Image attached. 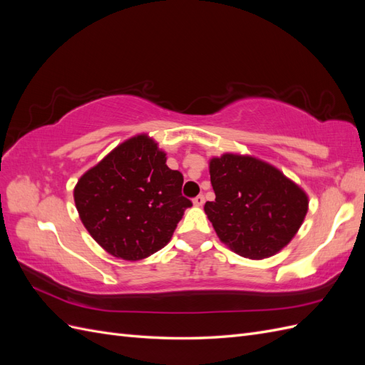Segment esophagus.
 Here are the masks:
<instances>
[{
  "label": "esophagus",
  "instance_id": "34e87169",
  "mask_svg": "<svg viewBox=\"0 0 365 365\" xmlns=\"http://www.w3.org/2000/svg\"><path fill=\"white\" fill-rule=\"evenodd\" d=\"M204 202H205V197H204L202 195H197V196L195 197V200H193V204H195L196 207H202Z\"/></svg>",
  "mask_w": 365,
  "mask_h": 365
}]
</instances>
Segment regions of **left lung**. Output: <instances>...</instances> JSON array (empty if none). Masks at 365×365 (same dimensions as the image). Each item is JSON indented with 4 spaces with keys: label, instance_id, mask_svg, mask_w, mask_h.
Returning a JSON list of instances; mask_svg holds the SVG:
<instances>
[{
    "label": "left lung",
    "instance_id": "1",
    "mask_svg": "<svg viewBox=\"0 0 365 365\" xmlns=\"http://www.w3.org/2000/svg\"><path fill=\"white\" fill-rule=\"evenodd\" d=\"M216 195L205 215L220 242L248 259H267L289 244L307 213V195L274 165L250 155L210 160Z\"/></svg>",
    "mask_w": 365,
    "mask_h": 365
}]
</instances>
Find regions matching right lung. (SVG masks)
<instances>
[{"label":"right lung","mask_w":365,"mask_h":365,"mask_svg":"<svg viewBox=\"0 0 365 365\" xmlns=\"http://www.w3.org/2000/svg\"><path fill=\"white\" fill-rule=\"evenodd\" d=\"M146 134L132 137L85 172L74 202L88 233L111 256L141 260L168 245L192 201L182 173Z\"/></svg>","instance_id":"1"}]
</instances>
